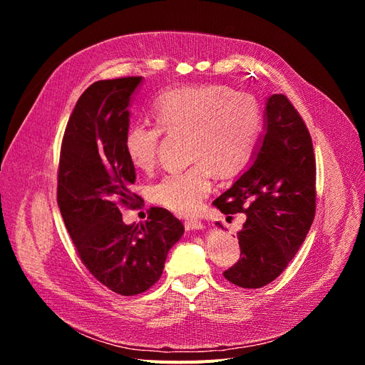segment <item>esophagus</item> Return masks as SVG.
<instances>
[{
    "label": "esophagus",
    "instance_id": "34e87169",
    "mask_svg": "<svg viewBox=\"0 0 365 365\" xmlns=\"http://www.w3.org/2000/svg\"><path fill=\"white\" fill-rule=\"evenodd\" d=\"M185 230H202L204 228V224L201 222V220H195V219H192V220H185Z\"/></svg>",
    "mask_w": 365,
    "mask_h": 365
}]
</instances>
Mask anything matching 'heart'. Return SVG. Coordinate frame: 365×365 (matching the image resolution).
Wrapping results in <instances>:
<instances>
[{
    "mask_svg": "<svg viewBox=\"0 0 365 365\" xmlns=\"http://www.w3.org/2000/svg\"><path fill=\"white\" fill-rule=\"evenodd\" d=\"M157 126L128 129L123 148L132 168L150 172L157 164L161 132L185 135L190 168L172 172L150 189L153 202L180 216L200 212L213 187V172L230 176L250 160L262 130L259 102L222 85L180 88L163 94L152 106Z\"/></svg>",
    "mask_w": 365,
    "mask_h": 365,
    "instance_id": "1",
    "label": "heart"
}]
</instances>
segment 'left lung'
<instances>
[{"mask_svg": "<svg viewBox=\"0 0 365 365\" xmlns=\"http://www.w3.org/2000/svg\"><path fill=\"white\" fill-rule=\"evenodd\" d=\"M263 126L250 168L213 202L224 215L247 216L237 233L240 259L224 277L248 289L279 277L315 216V157L303 118L288 97L272 94L267 98Z\"/></svg>", "mask_w": 365, "mask_h": 365, "instance_id": "1", "label": "left lung"}]
</instances>
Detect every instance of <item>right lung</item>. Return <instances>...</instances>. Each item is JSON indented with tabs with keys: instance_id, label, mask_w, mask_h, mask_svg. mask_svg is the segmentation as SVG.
Listing matches in <instances>:
<instances>
[{
	"instance_id": "add662e5",
	"label": "right lung",
	"mask_w": 365,
	"mask_h": 365,
	"mask_svg": "<svg viewBox=\"0 0 365 365\" xmlns=\"http://www.w3.org/2000/svg\"><path fill=\"white\" fill-rule=\"evenodd\" d=\"M143 77L98 81L77 101L65 128L58 173V205L73 244L94 277L120 295L155 284L169 250L184 235L170 212L150 208L146 222L126 225L120 205L141 197L123 148L129 105Z\"/></svg>"
}]
</instances>
